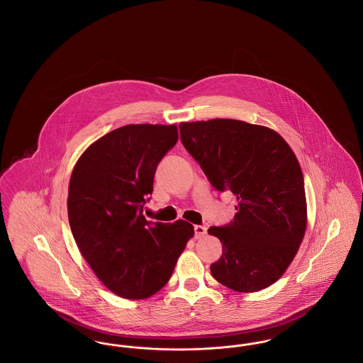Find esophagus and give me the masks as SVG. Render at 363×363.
I'll list each match as a JSON object with an SVG mask.
<instances>
[{"label":"esophagus","instance_id":"1","mask_svg":"<svg viewBox=\"0 0 363 363\" xmlns=\"http://www.w3.org/2000/svg\"><path fill=\"white\" fill-rule=\"evenodd\" d=\"M206 235H207V227L206 225H194V237L197 240H200Z\"/></svg>","mask_w":363,"mask_h":363}]
</instances>
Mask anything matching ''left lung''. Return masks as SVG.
I'll list each match as a JSON object with an SVG mask.
<instances>
[{
  "mask_svg": "<svg viewBox=\"0 0 363 363\" xmlns=\"http://www.w3.org/2000/svg\"><path fill=\"white\" fill-rule=\"evenodd\" d=\"M179 132L212 186L238 201L230 225L208 230L223 246L212 277L237 293L269 287L291 264L308 227L303 175L291 147L274 129L238 120L181 122Z\"/></svg>",
  "mask_w": 363,
  "mask_h": 363,
  "instance_id": "obj_1",
  "label": "left lung"
}]
</instances>
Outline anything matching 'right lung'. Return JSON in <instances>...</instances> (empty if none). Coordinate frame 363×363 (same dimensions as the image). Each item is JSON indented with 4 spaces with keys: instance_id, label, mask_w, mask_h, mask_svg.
I'll return each mask as SVG.
<instances>
[{
    "instance_id": "1",
    "label": "right lung",
    "mask_w": 363,
    "mask_h": 363,
    "mask_svg": "<svg viewBox=\"0 0 363 363\" xmlns=\"http://www.w3.org/2000/svg\"><path fill=\"white\" fill-rule=\"evenodd\" d=\"M177 125L132 123L94 141L70 175L68 218L76 245L111 293L145 299L172 277L193 225L147 222L141 209Z\"/></svg>"
}]
</instances>
